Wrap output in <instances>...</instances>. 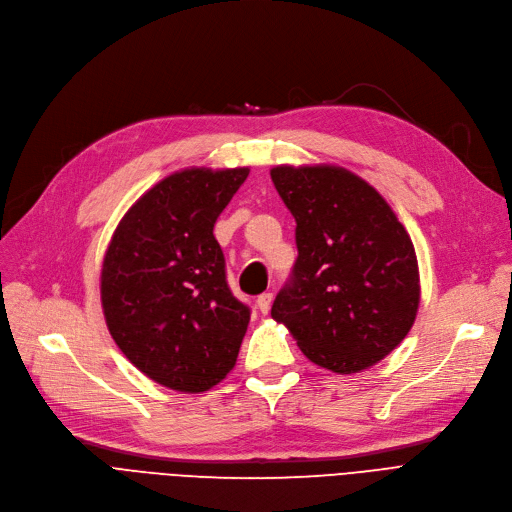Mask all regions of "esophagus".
I'll return each instance as SVG.
<instances>
[{
  "label": "esophagus",
  "mask_w": 512,
  "mask_h": 512,
  "mask_svg": "<svg viewBox=\"0 0 512 512\" xmlns=\"http://www.w3.org/2000/svg\"><path fill=\"white\" fill-rule=\"evenodd\" d=\"M272 299H274V293H261L259 297H257V308H259V312L261 314H268L270 312V306H272Z\"/></svg>",
  "instance_id": "34e87169"
}]
</instances>
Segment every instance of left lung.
Returning a JSON list of instances; mask_svg holds the SVG:
<instances>
[{"mask_svg":"<svg viewBox=\"0 0 512 512\" xmlns=\"http://www.w3.org/2000/svg\"><path fill=\"white\" fill-rule=\"evenodd\" d=\"M272 181L297 223V259L272 316L320 367L356 373L382 361L403 342L420 304L405 227L344 168L278 166Z\"/></svg>","mask_w":512,"mask_h":512,"instance_id":"left-lung-1","label":"left lung"}]
</instances>
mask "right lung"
Returning a JSON list of instances; mask_svg holds the SVG:
<instances>
[{
	"label": "right lung",
	"instance_id": "add662e5",
	"mask_svg": "<svg viewBox=\"0 0 512 512\" xmlns=\"http://www.w3.org/2000/svg\"><path fill=\"white\" fill-rule=\"evenodd\" d=\"M249 168L170 175L130 208L103 261L111 337L151 380L204 392L232 371L251 308L227 285L213 234Z\"/></svg>",
	"mask_w": 512,
	"mask_h": 512
}]
</instances>
